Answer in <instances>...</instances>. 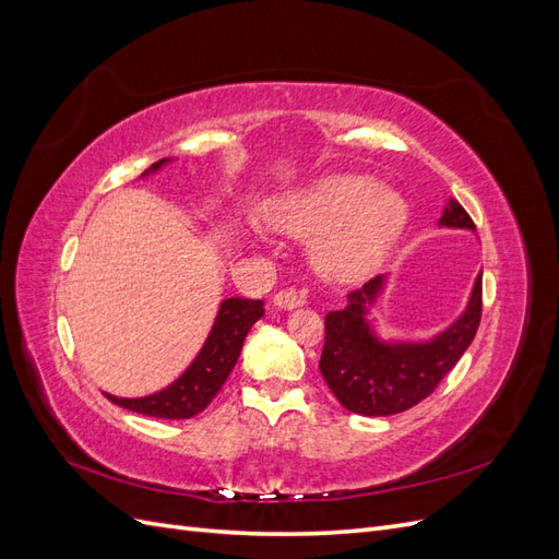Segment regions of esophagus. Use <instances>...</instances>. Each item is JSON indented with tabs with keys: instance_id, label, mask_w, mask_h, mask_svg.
<instances>
[{
	"instance_id": "esophagus-1",
	"label": "esophagus",
	"mask_w": 559,
	"mask_h": 559,
	"mask_svg": "<svg viewBox=\"0 0 559 559\" xmlns=\"http://www.w3.org/2000/svg\"><path fill=\"white\" fill-rule=\"evenodd\" d=\"M273 302L280 310H294V308L302 306V298H298L296 292H292V289H282V292L275 294Z\"/></svg>"
}]
</instances>
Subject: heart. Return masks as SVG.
Wrapping results in <instances>:
<instances>
[{
    "instance_id": "heart-1",
    "label": "heart",
    "mask_w": 559,
    "mask_h": 559,
    "mask_svg": "<svg viewBox=\"0 0 559 559\" xmlns=\"http://www.w3.org/2000/svg\"><path fill=\"white\" fill-rule=\"evenodd\" d=\"M267 224L314 245V267L331 282H359L384 261L408 224V205L368 177H329L277 200Z\"/></svg>"
}]
</instances>
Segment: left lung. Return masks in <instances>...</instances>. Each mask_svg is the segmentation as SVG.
I'll return each mask as SVG.
<instances>
[{
	"label": "left lung",
	"mask_w": 559,
	"mask_h": 559,
	"mask_svg": "<svg viewBox=\"0 0 559 559\" xmlns=\"http://www.w3.org/2000/svg\"><path fill=\"white\" fill-rule=\"evenodd\" d=\"M441 228L476 230L460 202L448 198ZM386 286V275L366 282L347 296L343 310L326 314V341L319 370L333 396L349 413L384 417L425 401L476 337L483 312V270L478 273L464 312L427 341H382L370 324V308Z\"/></svg>",
	"instance_id": "left-lung-1"
}]
</instances>
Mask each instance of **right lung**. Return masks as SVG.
<instances>
[{
  "instance_id": "obj_1",
  "label": "right lung",
  "mask_w": 559,
  "mask_h": 559,
  "mask_svg": "<svg viewBox=\"0 0 559 559\" xmlns=\"http://www.w3.org/2000/svg\"><path fill=\"white\" fill-rule=\"evenodd\" d=\"M170 160L173 158H163L154 163L142 175V179L148 175H156L160 167H165ZM263 312H265L263 300H249V298L222 300L205 345L200 347L191 366L186 368L173 384H167L156 394L140 396V399H123L107 392L105 396L111 403L121 405V408L148 415V417H160V419H189L202 413L218 394V389L224 386L235 364H238L245 337L249 329L263 317Z\"/></svg>"
}]
</instances>
